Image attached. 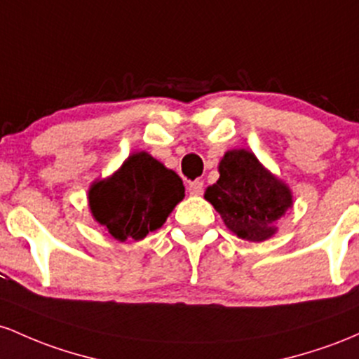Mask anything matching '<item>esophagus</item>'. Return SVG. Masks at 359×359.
<instances>
[{"mask_svg":"<svg viewBox=\"0 0 359 359\" xmlns=\"http://www.w3.org/2000/svg\"><path fill=\"white\" fill-rule=\"evenodd\" d=\"M201 191H203V181H191L190 184H188V193L193 196H198L201 195Z\"/></svg>","mask_w":359,"mask_h":359,"instance_id":"1","label":"esophagus"}]
</instances>
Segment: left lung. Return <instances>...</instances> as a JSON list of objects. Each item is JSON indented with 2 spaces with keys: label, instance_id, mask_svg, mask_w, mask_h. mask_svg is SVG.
<instances>
[{
  "label": "left lung",
  "instance_id": "left-lung-1",
  "mask_svg": "<svg viewBox=\"0 0 359 359\" xmlns=\"http://www.w3.org/2000/svg\"><path fill=\"white\" fill-rule=\"evenodd\" d=\"M219 175L203 196L220 213L225 227L249 243L271 239L278 232V220L293 207L288 184L248 149L225 152Z\"/></svg>",
  "mask_w": 359,
  "mask_h": 359
}]
</instances>
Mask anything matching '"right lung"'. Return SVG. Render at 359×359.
<instances>
[{"instance_id":"right-lung-1","label":"right lung","mask_w":359,"mask_h":359,"mask_svg":"<svg viewBox=\"0 0 359 359\" xmlns=\"http://www.w3.org/2000/svg\"><path fill=\"white\" fill-rule=\"evenodd\" d=\"M183 198V180L146 151L128 156L114 175L93 181L88 190L95 222L120 243L158 231Z\"/></svg>"}]
</instances>
